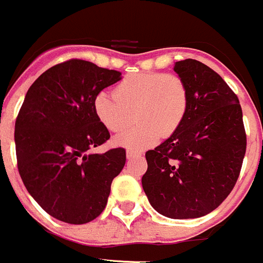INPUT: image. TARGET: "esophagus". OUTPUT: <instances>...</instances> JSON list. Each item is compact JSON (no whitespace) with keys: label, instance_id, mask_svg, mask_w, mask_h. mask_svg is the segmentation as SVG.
I'll return each instance as SVG.
<instances>
[{"label":"esophagus","instance_id":"34e87169","mask_svg":"<svg viewBox=\"0 0 263 263\" xmlns=\"http://www.w3.org/2000/svg\"><path fill=\"white\" fill-rule=\"evenodd\" d=\"M140 156H141L140 152L132 151V149H128V151H127V158H134V157H140Z\"/></svg>","mask_w":263,"mask_h":263}]
</instances>
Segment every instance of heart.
<instances>
[{
	"label": "heart",
	"instance_id": "b5f03b06",
	"mask_svg": "<svg viewBox=\"0 0 263 263\" xmlns=\"http://www.w3.org/2000/svg\"><path fill=\"white\" fill-rule=\"evenodd\" d=\"M187 109V84L171 72L131 73L115 85L114 95L98 92L93 98L96 117L109 131H123L136 118L139 123L117 137L129 149L148 148L161 136H171Z\"/></svg>",
	"mask_w": 263,
	"mask_h": 263
}]
</instances>
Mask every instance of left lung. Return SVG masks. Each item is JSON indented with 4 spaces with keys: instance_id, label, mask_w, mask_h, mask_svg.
Segmentation results:
<instances>
[{
    "instance_id": "obj_1",
    "label": "left lung",
    "mask_w": 263,
    "mask_h": 263,
    "mask_svg": "<svg viewBox=\"0 0 263 263\" xmlns=\"http://www.w3.org/2000/svg\"><path fill=\"white\" fill-rule=\"evenodd\" d=\"M174 71L188 88L183 123L145 153L141 183L159 214L190 219L209 214L234 190L247 151L239 98L209 66L179 61Z\"/></svg>"
}]
</instances>
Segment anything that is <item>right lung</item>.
I'll return each instance as SVG.
<instances>
[{"mask_svg":"<svg viewBox=\"0 0 263 263\" xmlns=\"http://www.w3.org/2000/svg\"><path fill=\"white\" fill-rule=\"evenodd\" d=\"M119 71L68 60L29 87L15 120L18 171L29 195L51 217L84 224L104 212L126 149H93L110 139L93 110V98L119 82Z\"/></svg>","mask_w":263,"mask_h":263,"instance_id":"obj_1","label":"right lung"}]
</instances>
